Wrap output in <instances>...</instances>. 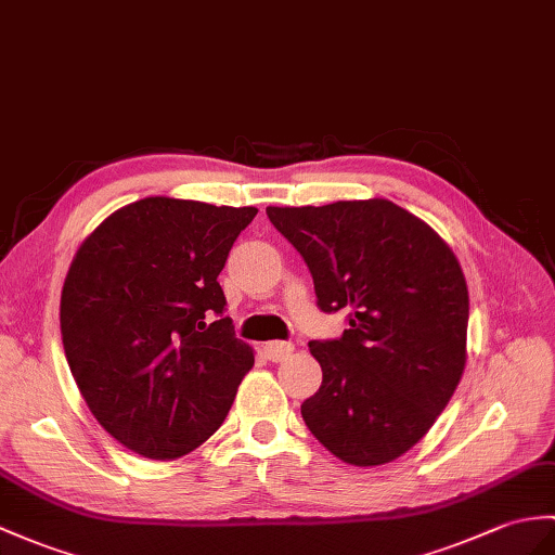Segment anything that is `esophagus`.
<instances>
[{
  "mask_svg": "<svg viewBox=\"0 0 555 555\" xmlns=\"http://www.w3.org/2000/svg\"><path fill=\"white\" fill-rule=\"evenodd\" d=\"M295 350V345L288 340H272L264 345V354L269 362H283V359H288Z\"/></svg>",
  "mask_w": 555,
  "mask_h": 555,
  "instance_id": "obj_1",
  "label": "esophagus"
}]
</instances>
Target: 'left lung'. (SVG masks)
<instances>
[{
  "label": "left lung",
  "mask_w": 555,
  "mask_h": 555,
  "mask_svg": "<svg viewBox=\"0 0 555 555\" xmlns=\"http://www.w3.org/2000/svg\"><path fill=\"white\" fill-rule=\"evenodd\" d=\"M267 217L302 255L321 312H347L340 338L309 343L324 380L300 406L307 428L352 466L395 461L430 430L466 366L468 288L454 253L385 198Z\"/></svg>",
  "instance_id": "obj_1"
}]
</instances>
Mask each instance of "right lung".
<instances>
[{"label":"right lung","instance_id":"1","mask_svg":"<svg viewBox=\"0 0 555 555\" xmlns=\"http://www.w3.org/2000/svg\"><path fill=\"white\" fill-rule=\"evenodd\" d=\"M255 215L144 198L113 212L75 255L61 293L63 350L103 430L141 456L201 447L255 362L217 281Z\"/></svg>","mask_w":555,"mask_h":555}]
</instances>
